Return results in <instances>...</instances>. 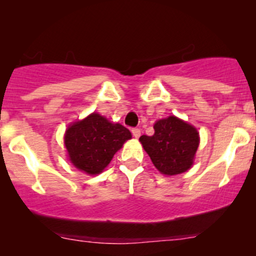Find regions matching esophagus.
<instances>
[{"mask_svg": "<svg viewBox=\"0 0 256 256\" xmlns=\"http://www.w3.org/2000/svg\"><path fill=\"white\" fill-rule=\"evenodd\" d=\"M132 134H134V137H136V138H138L140 136V128H132Z\"/></svg>", "mask_w": 256, "mask_h": 256, "instance_id": "obj_1", "label": "esophagus"}]
</instances>
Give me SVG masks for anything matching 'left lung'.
I'll use <instances>...</instances> for the list:
<instances>
[{"label": "left lung", "mask_w": 256, "mask_h": 256, "mask_svg": "<svg viewBox=\"0 0 256 256\" xmlns=\"http://www.w3.org/2000/svg\"><path fill=\"white\" fill-rule=\"evenodd\" d=\"M152 136L140 137L152 164L162 174H180L190 168L198 152L200 137L192 125L177 116L158 120Z\"/></svg>", "instance_id": "8db88e82"}]
</instances>
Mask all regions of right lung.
<instances>
[{
  "label": "right lung",
  "instance_id": "obj_1",
  "mask_svg": "<svg viewBox=\"0 0 256 256\" xmlns=\"http://www.w3.org/2000/svg\"><path fill=\"white\" fill-rule=\"evenodd\" d=\"M131 137L125 126L113 124L104 116L92 113L68 126L64 146L73 166L95 176L104 171L114 154Z\"/></svg>",
  "mask_w": 256,
  "mask_h": 256
}]
</instances>
